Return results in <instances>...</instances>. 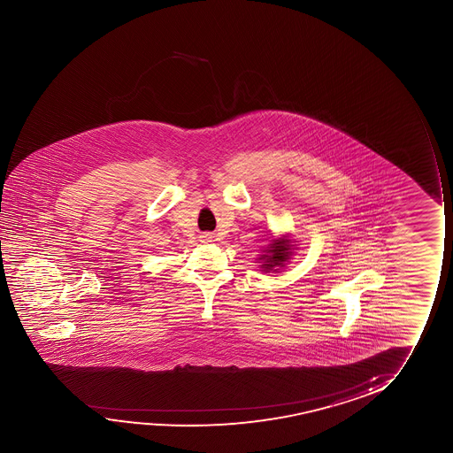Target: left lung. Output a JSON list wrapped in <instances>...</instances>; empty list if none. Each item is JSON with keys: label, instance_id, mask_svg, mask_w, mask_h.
<instances>
[{"label": "left lung", "instance_id": "left-lung-1", "mask_svg": "<svg viewBox=\"0 0 453 453\" xmlns=\"http://www.w3.org/2000/svg\"><path fill=\"white\" fill-rule=\"evenodd\" d=\"M291 242L280 238V240H273L271 244L267 246L266 255H261L260 260H265L261 266L265 267V271H273L277 273L279 267L285 266V261L289 258L291 255Z\"/></svg>", "mask_w": 453, "mask_h": 453}]
</instances>
